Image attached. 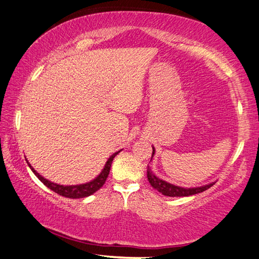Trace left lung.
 <instances>
[{
  "label": "left lung",
  "instance_id": "8db88e82",
  "mask_svg": "<svg viewBox=\"0 0 259 259\" xmlns=\"http://www.w3.org/2000/svg\"><path fill=\"white\" fill-rule=\"evenodd\" d=\"M154 153H155V149L153 147L152 158H153ZM147 178H148V182L151 183V185L155 189H157L159 193H162L163 195H165V196H169V197L191 196V195L205 192L206 189L210 188L215 184V183H211V184H208V185H205L202 187H195V188H184V187H180V186H175V185H173V184H169V183L160 180V178L155 176L153 174L152 169L149 168V166H147Z\"/></svg>",
  "mask_w": 259,
  "mask_h": 259
}]
</instances>
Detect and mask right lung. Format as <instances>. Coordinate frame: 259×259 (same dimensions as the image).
Returning a JSON list of instances; mask_svg holds the SVG:
<instances>
[{
    "label": "right lung",
    "mask_w": 259,
    "mask_h": 259,
    "mask_svg": "<svg viewBox=\"0 0 259 259\" xmlns=\"http://www.w3.org/2000/svg\"><path fill=\"white\" fill-rule=\"evenodd\" d=\"M119 153L116 152L114 153L112 156L108 158V160L105 164V167L104 169L102 170V173L97 176L95 180H93L90 183H86V184H81V185H72V186H64V185H59V184H55V183H52L50 181H48L47 178L42 177L41 175H39L36 170H34V168L32 167V166L28 164V166H30V168L32 169V171L34 174L36 175V177L38 178L39 181H41L45 186L49 187L50 189H52V191L57 193L59 195H61V196H64V197H68V198H84V197H88L90 196V195L94 194L96 191H99V189L104 185V183L106 181V178L108 176V174H110V169H111V166H112V162L114 157L116 156V155ZM26 159V158H25Z\"/></svg>",
    "instance_id": "add662e5"
}]
</instances>
